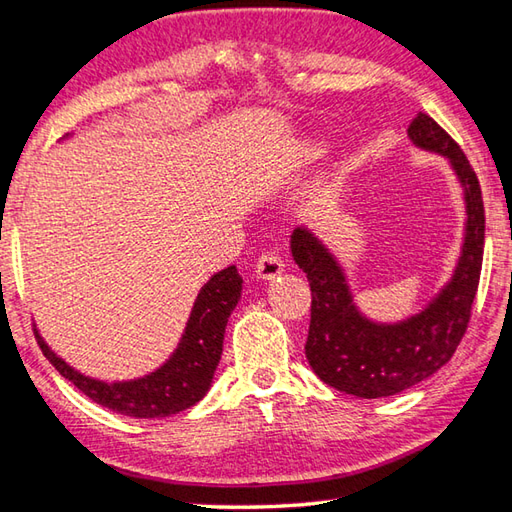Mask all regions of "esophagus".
<instances>
[{
	"label": "esophagus",
	"instance_id": "34e87169",
	"mask_svg": "<svg viewBox=\"0 0 512 512\" xmlns=\"http://www.w3.org/2000/svg\"><path fill=\"white\" fill-rule=\"evenodd\" d=\"M283 269H285V260L280 258L278 254H274V252H267V254H263V256L258 258L256 276L260 280H274V278H278L280 274H283Z\"/></svg>",
	"mask_w": 512,
	"mask_h": 512
}]
</instances>
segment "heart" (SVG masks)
Returning <instances> with one entry per match:
<instances>
[{
    "label": "heart",
    "mask_w": 512,
    "mask_h": 512,
    "mask_svg": "<svg viewBox=\"0 0 512 512\" xmlns=\"http://www.w3.org/2000/svg\"><path fill=\"white\" fill-rule=\"evenodd\" d=\"M322 152H325V143H322V141H316V139L302 141V145L298 148L300 161H305V163L316 161Z\"/></svg>",
    "instance_id": "1"
}]
</instances>
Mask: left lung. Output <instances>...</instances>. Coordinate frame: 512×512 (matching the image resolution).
<instances>
[{
    "mask_svg": "<svg viewBox=\"0 0 512 512\" xmlns=\"http://www.w3.org/2000/svg\"><path fill=\"white\" fill-rule=\"evenodd\" d=\"M409 139L415 148L448 159L466 203L464 243L453 276L420 314L393 325L362 316L344 269L327 245L309 227H296L291 234V256L311 287L309 367L329 387L367 400L411 389L453 358L471 320L482 271L484 201L471 163L424 112L411 121Z\"/></svg>",
    "mask_w": 512,
    "mask_h": 512,
    "instance_id": "obj_1",
    "label": "left lung"
}]
</instances>
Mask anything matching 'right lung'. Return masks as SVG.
Masks as SVG:
<instances>
[{
  "label": "right lung",
  "mask_w": 512,
  "mask_h": 512,
  "mask_svg": "<svg viewBox=\"0 0 512 512\" xmlns=\"http://www.w3.org/2000/svg\"><path fill=\"white\" fill-rule=\"evenodd\" d=\"M243 289V278L236 267L221 269L198 291L190 320L183 331L179 347L159 369L128 382H101L72 369L52 351L44 338L37 342L66 380L86 393L92 402L110 411L130 417H168L190 409L210 391L214 371L223 353L227 318L232 316Z\"/></svg>",
  "instance_id": "obj_1"
}]
</instances>
